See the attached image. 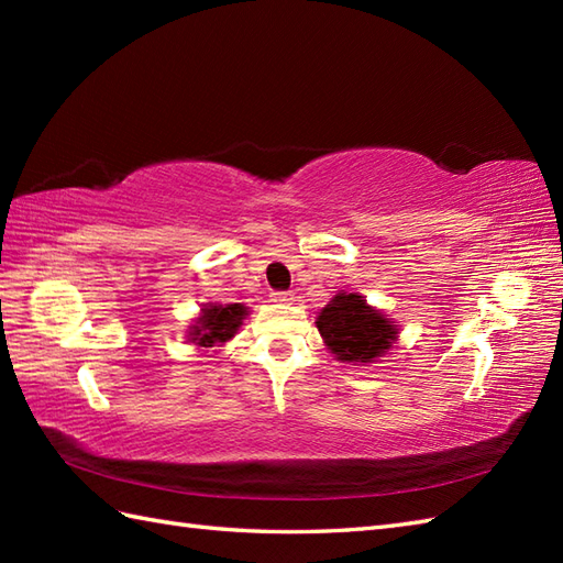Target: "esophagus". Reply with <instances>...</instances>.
Instances as JSON below:
<instances>
[{
  "instance_id": "esophagus-1",
  "label": "esophagus",
  "mask_w": 563,
  "mask_h": 563,
  "mask_svg": "<svg viewBox=\"0 0 563 563\" xmlns=\"http://www.w3.org/2000/svg\"><path fill=\"white\" fill-rule=\"evenodd\" d=\"M271 300H273V302H290V300H292V292H288V290H275V292H271Z\"/></svg>"
}]
</instances>
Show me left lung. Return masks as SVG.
Returning a JSON list of instances; mask_svg holds the SVG:
<instances>
[{"instance_id": "obj_1", "label": "left lung", "mask_w": 563, "mask_h": 563, "mask_svg": "<svg viewBox=\"0 0 563 563\" xmlns=\"http://www.w3.org/2000/svg\"><path fill=\"white\" fill-rule=\"evenodd\" d=\"M317 329L339 361L361 365L385 355L397 339V327L355 292L333 297L331 305L319 312Z\"/></svg>"}]
</instances>
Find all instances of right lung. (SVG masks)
<instances>
[{"instance_id": "1", "label": "right lung", "mask_w": 563, "mask_h": 563, "mask_svg": "<svg viewBox=\"0 0 563 563\" xmlns=\"http://www.w3.org/2000/svg\"><path fill=\"white\" fill-rule=\"evenodd\" d=\"M244 314H246L244 305H227V307L208 305L198 317L190 336H194L198 345H206V349H210L214 343L230 341L236 333V329L242 327Z\"/></svg>"}]
</instances>
